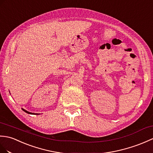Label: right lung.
<instances>
[{
  "instance_id": "right-lung-1",
  "label": "right lung",
  "mask_w": 153,
  "mask_h": 153,
  "mask_svg": "<svg viewBox=\"0 0 153 153\" xmlns=\"http://www.w3.org/2000/svg\"><path fill=\"white\" fill-rule=\"evenodd\" d=\"M23 111H25V112H26L27 113H28V114H34V113H30V112H28V111H26V110H25V109H22ZM36 115H38V114H36Z\"/></svg>"
}]
</instances>
